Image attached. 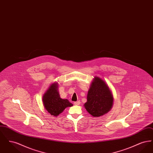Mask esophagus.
Instances as JSON below:
<instances>
[{
    "mask_svg": "<svg viewBox=\"0 0 153 153\" xmlns=\"http://www.w3.org/2000/svg\"><path fill=\"white\" fill-rule=\"evenodd\" d=\"M73 103H74V105H80V101H77V102H74Z\"/></svg>",
    "mask_w": 153,
    "mask_h": 153,
    "instance_id": "obj_1",
    "label": "esophagus"
}]
</instances>
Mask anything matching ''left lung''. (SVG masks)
Wrapping results in <instances>:
<instances>
[{
    "label": "left lung",
    "mask_w": 153,
    "mask_h": 153,
    "mask_svg": "<svg viewBox=\"0 0 153 153\" xmlns=\"http://www.w3.org/2000/svg\"><path fill=\"white\" fill-rule=\"evenodd\" d=\"M113 96L106 83L96 77L92 81L84 104L88 112L93 117H99L107 114L112 107Z\"/></svg>",
    "instance_id": "left-lung-1"
}]
</instances>
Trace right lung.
Instances as JSON below:
<instances>
[{
    "mask_svg": "<svg viewBox=\"0 0 153 153\" xmlns=\"http://www.w3.org/2000/svg\"><path fill=\"white\" fill-rule=\"evenodd\" d=\"M57 83L51 85L43 96V102L45 109L51 115L57 117L68 107H72L73 104L67 99H62L58 93Z\"/></svg>",
    "mask_w": 153,
    "mask_h": 153,
    "instance_id": "add662e5",
    "label": "right lung"
}]
</instances>
